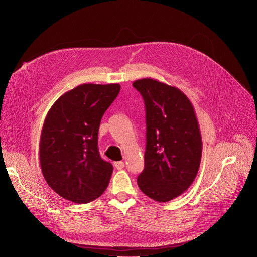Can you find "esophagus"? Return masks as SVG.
Masks as SVG:
<instances>
[{
    "label": "esophagus",
    "mask_w": 257,
    "mask_h": 257,
    "mask_svg": "<svg viewBox=\"0 0 257 257\" xmlns=\"http://www.w3.org/2000/svg\"><path fill=\"white\" fill-rule=\"evenodd\" d=\"M114 167L118 170H121L122 168H124V162L122 161H117V162H114Z\"/></svg>",
    "instance_id": "1"
}]
</instances>
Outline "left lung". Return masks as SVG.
<instances>
[{"instance_id":"obj_1","label":"left lung","mask_w":257,"mask_h":257,"mask_svg":"<svg viewBox=\"0 0 257 257\" xmlns=\"http://www.w3.org/2000/svg\"><path fill=\"white\" fill-rule=\"evenodd\" d=\"M133 86L146 107L145 168L140 189L150 198L166 202L181 195L199 169L202 142L194 108L178 88L144 78Z\"/></svg>"}]
</instances>
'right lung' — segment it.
I'll list each match as a JSON object with an SVG mask.
<instances>
[{"mask_svg":"<svg viewBox=\"0 0 257 257\" xmlns=\"http://www.w3.org/2000/svg\"><path fill=\"white\" fill-rule=\"evenodd\" d=\"M120 91L119 84H82L63 94L43 122L39 160L47 184L62 197L87 203L108 186L113 167L98 151L101 118Z\"/></svg>","mask_w":257,"mask_h":257,"instance_id":"right-lung-1","label":"right lung"}]
</instances>
